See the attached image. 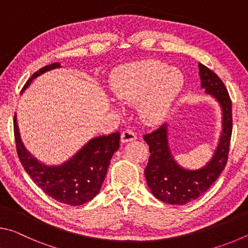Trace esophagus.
<instances>
[{"instance_id":"1","label":"esophagus","mask_w":248,"mask_h":248,"mask_svg":"<svg viewBox=\"0 0 248 248\" xmlns=\"http://www.w3.org/2000/svg\"><path fill=\"white\" fill-rule=\"evenodd\" d=\"M137 139V134L134 133L133 130L131 129H127L123 131L121 133V142L123 143H125V142H129V141H133Z\"/></svg>"}]
</instances>
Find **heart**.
Wrapping results in <instances>:
<instances>
[{
    "label": "heart",
    "mask_w": 248,
    "mask_h": 248,
    "mask_svg": "<svg viewBox=\"0 0 248 248\" xmlns=\"http://www.w3.org/2000/svg\"><path fill=\"white\" fill-rule=\"evenodd\" d=\"M184 86L178 70L149 60L120 69L111 79V90L120 102L141 104V115L149 123H159L169 114Z\"/></svg>",
    "instance_id": "b5f03b06"
}]
</instances>
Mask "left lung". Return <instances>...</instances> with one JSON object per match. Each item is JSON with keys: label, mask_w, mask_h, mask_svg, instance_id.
Returning <instances> with one entry per match:
<instances>
[{"label": "left lung", "mask_w": 248, "mask_h": 248, "mask_svg": "<svg viewBox=\"0 0 248 248\" xmlns=\"http://www.w3.org/2000/svg\"><path fill=\"white\" fill-rule=\"evenodd\" d=\"M201 87L222 108V132L213 157L199 170H185L175 162L167 139V124L143 136L150 148L144 170L146 183L155 198L170 204H186L204 194L221 175L228 162L232 137V102L224 83L207 66L199 63Z\"/></svg>", "instance_id": "left-lung-1"}]
</instances>
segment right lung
<instances>
[{"instance_id": "add662e5", "label": "right lung", "mask_w": 248, "mask_h": 248, "mask_svg": "<svg viewBox=\"0 0 248 248\" xmlns=\"http://www.w3.org/2000/svg\"><path fill=\"white\" fill-rule=\"evenodd\" d=\"M60 68V63L46 65L31 75L23 91L33 78L49 70ZM14 137L19 161L32 182L59 202L79 205L89 202L98 194L106 176L112 155L119 149L120 133L92 139L68 162L59 166H47L31 156L20 140L14 116Z\"/></svg>"}]
</instances>
